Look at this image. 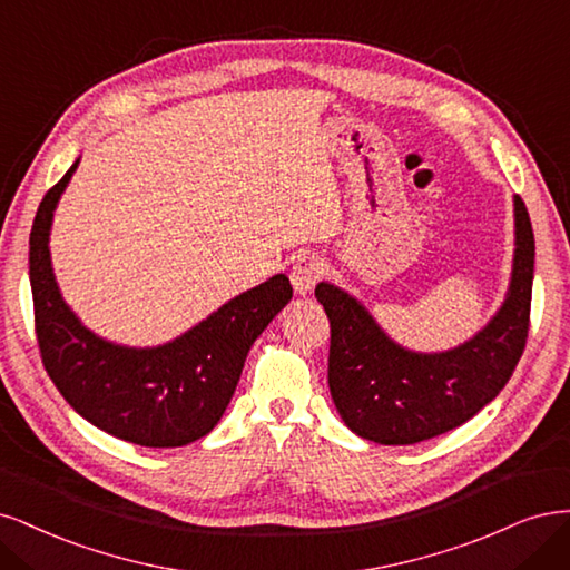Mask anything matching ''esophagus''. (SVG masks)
Returning a JSON list of instances; mask_svg holds the SVG:
<instances>
[{
    "mask_svg": "<svg viewBox=\"0 0 570 570\" xmlns=\"http://www.w3.org/2000/svg\"><path fill=\"white\" fill-rule=\"evenodd\" d=\"M324 272V263L315 255H305L291 269V286L296 291V296H307V293L315 288Z\"/></svg>",
    "mask_w": 570,
    "mask_h": 570,
    "instance_id": "esophagus-1",
    "label": "esophagus"
}]
</instances>
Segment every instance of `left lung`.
Returning <instances> with one entry per match:
<instances>
[{
  "label": "left lung",
  "instance_id": "1",
  "mask_svg": "<svg viewBox=\"0 0 570 570\" xmlns=\"http://www.w3.org/2000/svg\"><path fill=\"white\" fill-rule=\"evenodd\" d=\"M535 236L513 196V263L507 296L479 334L443 353H416L383 332L355 296L315 288L332 324L328 391L345 426L379 445H414L448 433L500 395L523 355Z\"/></svg>",
  "mask_w": 570,
  "mask_h": 570
}]
</instances>
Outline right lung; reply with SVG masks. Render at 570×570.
<instances>
[{"label": "right lung", "instance_id": "add662e5", "mask_svg": "<svg viewBox=\"0 0 570 570\" xmlns=\"http://www.w3.org/2000/svg\"><path fill=\"white\" fill-rule=\"evenodd\" d=\"M78 165L80 158L47 191L30 232L35 332L45 370L68 405L97 429L141 448L189 445L223 419L250 345L293 288L286 274H274L154 347L97 336L63 301L49 253L53 210Z\"/></svg>", "mask_w": 570, "mask_h": 570}]
</instances>
